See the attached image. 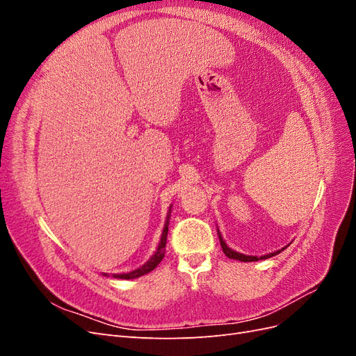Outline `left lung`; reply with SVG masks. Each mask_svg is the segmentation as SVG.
<instances>
[{
  "mask_svg": "<svg viewBox=\"0 0 356 356\" xmlns=\"http://www.w3.org/2000/svg\"><path fill=\"white\" fill-rule=\"evenodd\" d=\"M217 233H218V239H220V243H221V248H222V252L227 255L229 258H233V260H239V261H243V263H250V261H258V260H266V258H270V257H275L276 254H279V252H282L285 248L288 246H285V248H282V250H279V251H275V252H270V254H266V255H261V257H257V255H245V254H241V252H238V251H234V250H232V248L225 243V241L222 239V236H221V233H220V230L217 229Z\"/></svg>",
  "mask_w": 356,
  "mask_h": 356,
  "instance_id": "1",
  "label": "left lung"
}]
</instances>
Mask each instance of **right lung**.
<instances>
[{
    "label": "right lung",
    "instance_id": "right-lung-1",
    "mask_svg": "<svg viewBox=\"0 0 356 356\" xmlns=\"http://www.w3.org/2000/svg\"><path fill=\"white\" fill-rule=\"evenodd\" d=\"M170 209H172V204L169 207V212L166 215V221H165V227H163V232H161V236H160V242H159V246L156 252L148 258V261L144 263L141 267L135 268V270L129 272V273H115L113 275V277H117V279H135V277H139V276H144L147 273H149L152 270H154V268L157 267V264L163 260L165 257V246H166V239H168V227H169V218H170ZM104 276H108L106 273H104Z\"/></svg>",
    "mask_w": 356,
    "mask_h": 356
}]
</instances>
